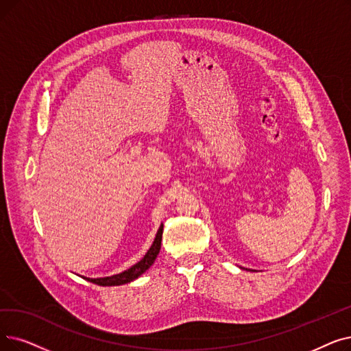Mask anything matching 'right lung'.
<instances>
[{"label":"right lung","mask_w":351,"mask_h":351,"mask_svg":"<svg viewBox=\"0 0 351 351\" xmlns=\"http://www.w3.org/2000/svg\"><path fill=\"white\" fill-rule=\"evenodd\" d=\"M162 234H163V225L159 226L158 230V234H156V238L154 241V243H152V247L149 248V251L146 252V255L142 258V260L139 263H136L134 265H132L129 269L120 272V274H116V276H112V277H103V278H86L83 277L84 280L93 282V284H97V285H101V287H113V285H123V284H128L136 278H139L143 272H146L152 264L155 263L156 256L160 251V242H162Z\"/></svg>","instance_id":"right-lung-1"}]
</instances>
